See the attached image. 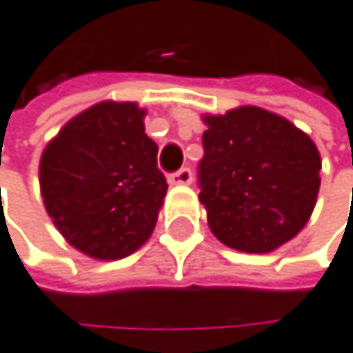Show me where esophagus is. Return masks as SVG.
I'll use <instances>...</instances> for the list:
<instances>
[{
    "instance_id": "esophagus-1",
    "label": "esophagus",
    "mask_w": 353,
    "mask_h": 353,
    "mask_svg": "<svg viewBox=\"0 0 353 353\" xmlns=\"http://www.w3.org/2000/svg\"><path fill=\"white\" fill-rule=\"evenodd\" d=\"M168 181H170V185H190V183L194 181V174H192L190 168H181L179 172L168 176Z\"/></svg>"
}]
</instances>
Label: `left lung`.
Instances as JSON below:
<instances>
[{
  "label": "left lung",
  "mask_w": 353,
  "mask_h": 353,
  "mask_svg": "<svg viewBox=\"0 0 353 353\" xmlns=\"http://www.w3.org/2000/svg\"><path fill=\"white\" fill-rule=\"evenodd\" d=\"M200 203L224 245L265 254L291 241L310 220L321 155L291 120L254 105L205 114Z\"/></svg>",
  "instance_id": "left-lung-1"
}]
</instances>
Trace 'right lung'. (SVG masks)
Masks as SVG:
<instances>
[{"mask_svg":"<svg viewBox=\"0 0 353 353\" xmlns=\"http://www.w3.org/2000/svg\"><path fill=\"white\" fill-rule=\"evenodd\" d=\"M144 116L133 101H101L70 118L40 155L49 218L90 259H125L155 230L168 183Z\"/></svg>","mask_w":353,"mask_h":353,"instance_id":"right-lung-1","label":"right lung"}]
</instances>
